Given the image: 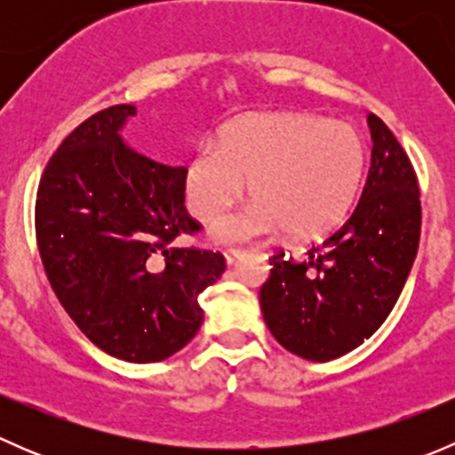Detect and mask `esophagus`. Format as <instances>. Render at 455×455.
Masks as SVG:
<instances>
[{"label": "esophagus", "instance_id": "1", "mask_svg": "<svg viewBox=\"0 0 455 455\" xmlns=\"http://www.w3.org/2000/svg\"><path fill=\"white\" fill-rule=\"evenodd\" d=\"M242 255H244V251L237 249V246H227V249H224V257H227V264H235V261L240 259Z\"/></svg>", "mask_w": 455, "mask_h": 455}]
</instances>
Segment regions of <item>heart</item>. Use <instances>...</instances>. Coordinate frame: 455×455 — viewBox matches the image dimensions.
<instances>
[{
  "instance_id": "obj_1",
  "label": "heart",
  "mask_w": 455,
  "mask_h": 455,
  "mask_svg": "<svg viewBox=\"0 0 455 455\" xmlns=\"http://www.w3.org/2000/svg\"><path fill=\"white\" fill-rule=\"evenodd\" d=\"M368 149L352 123L315 114H259L231 123L220 142L196 147L185 173L189 209L202 222L222 218L244 196L253 204L218 224L222 240H251L283 228L308 240L343 220L359 194Z\"/></svg>"
}]
</instances>
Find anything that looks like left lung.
<instances>
[{
	"mask_svg": "<svg viewBox=\"0 0 455 455\" xmlns=\"http://www.w3.org/2000/svg\"><path fill=\"white\" fill-rule=\"evenodd\" d=\"M371 163L350 218L304 259L270 257L264 321L292 355L330 361L359 347L398 301L420 240V191L405 149L370 114Z\"/></svg>",
	"mask_w": 455,
	"mask_h": 455,
	"instance_id": "left-lung-1",
	"label": "left lung"
}]
</instances>
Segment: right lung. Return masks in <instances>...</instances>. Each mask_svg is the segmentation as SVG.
I'll return each instance as SVG.
<instances>
[{"label":"right lung","mask_w":455,"mask_h":455,"mask_svg":"<svg viewBox=\"0 0 455 455\" xmlns=\"http://www.w3.org/2000/svg\"><path fill=\"white\" fill-rule=\"evenodd\" d=\"M134 105L81 123L48 160L35 231L54 295L94 346L130 363L176 355L200 330V292L227 268L222 253L182 249L200 231L187 213L185 167L127 147Z\"/></svg>","instance_id":"obj_1"}]
</instances>
